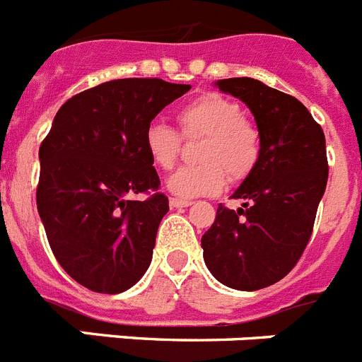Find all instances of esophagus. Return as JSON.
Segmentation results:
<instances>
[{
  "instance_id": "34e87169",
  "label": "esophagus",
  "mask_w": 362,
  "mask_h": 362,
  "mask_svg": "<svg viewBox=\"0 0 362 362\" xmlns=\"http://www.w3.org/2000/svg\"><path fill=\"white\" fill-rule=\"evenodd\" d=\"M192 201L188 199H177V197H170V206L172 209H187L190 206Z\"/></svg>"
}]
</instances>
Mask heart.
<instances>
[{
    "mask_svg": "<svg viewBox=\"0 0 362 362\" xmlns=\"http://www.w3.org/2000/svg\"><path fill=\"white\" fill-rule=\"evenodd\" d=\"M179 136L165 123H150L145 130L148 158L161 170L179 159L181 137H201L196 150L199 165L185 166L168 179V190L179 197L212 196L225 187L226 175L239 183L254 172L261 159L263 139L257 124L241 114L238 101L221 94L197 95L177 110Z\"/></svg>",
    "mask_w": 362,
    "mask_h": 362,
    "instance_id": "heart-1",
    "label": "heart"
}]
</instances>
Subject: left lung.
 <instances>
[{"label":"left lung","mask_w":362,"mask_h":362,"mask_svg":"<svg viewBox=\"0 0 362 362\" xmlns=\"http://www.w3.org/2000/svg\"><path fill=\"white\" fill-rule=\"evenodd\" d=\"M216 85L250 108L263 150L254 172L232 194L245 201L243 209L219 204L201 246L219 283L252 292L283 279L308 245L328 181L325 132L299 99L257 79H219Z\"/></svg>","instance_id":"left-lung-1"}]
</instances>
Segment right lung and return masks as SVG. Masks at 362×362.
Listing matches in <instances>:
<instances>
[{"instance_id":"1","label":"right lung","mask_w":362,"mask_h":362,"mask_svg":"<svg viewBox=\"0 0 362 362\" xmlns=\"http://www.w3.org/2000/svg\"><path fill=\"white\" fill-rule=\"evenodd\" d=\"M188 90L158 78L101 83L70 98L41 143L37 212L57 263L92 292L121 293L148 270L168 197L145 130Z\"/></svg>"}]
</instances>
